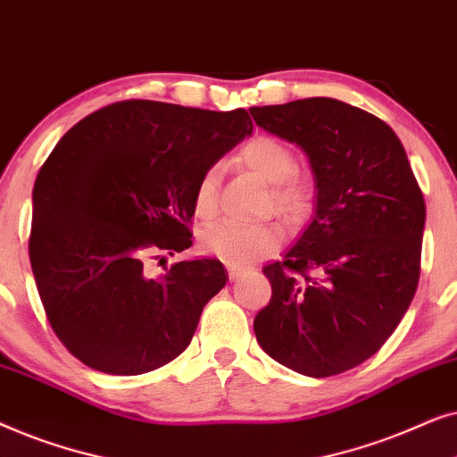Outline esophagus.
I'll return each instance as SVG.
<instances>
[{
  "instance_id": "esophagus-1",
  "label": "esophagus",
  "mask_w": 457,
  "mask_h": 457,
  "mask_svg": "<svg viewBox=\"0 0 457 457\" xmlns=\"http://www.w3.org/2000/svg\"><path fill=\"white\" fill-rule=\"evenodd\" d=\"M228 277H230V280H239L241 278V270H239V268L228 266Z\"/></svg>"
}]
</instances>
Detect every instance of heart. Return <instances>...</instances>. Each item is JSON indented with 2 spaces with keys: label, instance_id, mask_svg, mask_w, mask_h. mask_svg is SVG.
Segmentation results:
<instances>
[{
  "label": "heart",
  "instance_id": "1",
  "mask_svg": "<svg viewBox=\"0 0 457 457\" xmlns=\"http://www.w3.org/2000/svg\"><path fill=\"white\" fill-rule=\"evenodd\" d=\"M241 162L262 180L272 185L270 204L287 220L297 222L310 212L314 187L308 174L295 170V154L274 137H253L241 147ZM218 170L208 168L195 185L193 210L199 218L214 216L218 197ZM283 243V228L277 222L247 227L233 220H220L202 228L199 249L228 266H247L272 253Z\"/></svg>",
  "mask_w": 457,
  "mask_h": 457
}]
</instances>
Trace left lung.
<instances>
[{"label":"left lung","instance_id":"left-lung-1","mask_svg":"<svg viewBox=\"0 0 457 457\" xmlns=\"http://www.w3.org/2000/svg\"><path fill=\"white\" fill-rule=\"evenodd\" d=\"M266 133L295 143L316 180L308 228L264 266L272 297L253 320L260 347L324 378L360 366L402 322L420 278L427 208L389 124L330 97L252 108Z\"/></svg>","mask_w":457,"mask_h":457}]
</instances>
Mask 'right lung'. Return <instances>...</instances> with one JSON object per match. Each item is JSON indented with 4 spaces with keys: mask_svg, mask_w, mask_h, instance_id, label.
<instances>
[{
    "mask_svg": "<svg viewBox=\"0 0 457 457\" xmlns=\"http://www.w3.org/2000/svg\"><path fill=\"white\" fill-rule=\"evenodd\" d=\"M245 110L129 99L74 124L33 189L29 258L54 333L74 358L118 377L180 355L227 285L218 260L147 277V258L191 247L202 174L252 135Z\"/></svg>",
    "mask_w": 457,
    "mask_h": 457,
    "instance_id": "add662e5",
    "label": "right lung"
}]
</instances>
